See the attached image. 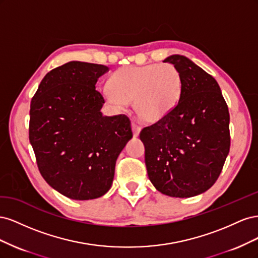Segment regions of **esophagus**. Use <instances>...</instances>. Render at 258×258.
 Wrapping results in <instances>:
<instances>
[{
  "mask_svg": "<svg viewBox=\"0 0 258 258\" xmlns=\"http://www.w3.org/2000/svg\"><path fill=\"white\" fill-rule=\"evenodd\" d=\"M131 126H132V131H134V136L138 137L140 131H141V126H140V124L136 120H132Z\"/></svg>",
  "mask_w": 258,
  "mask_h": 258,
  "instance_id": "obj_1",
  "label": "esophagus"
}]
</instances>
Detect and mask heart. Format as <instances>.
<instances>
[{
  "label": "heart",
  "mask_w": 258,
  "mask_h": 258,
  "mask_svg": "<svg viewBox=\"0 0 258 258\" xmlns=\"http://www.w3.org/2000/svg\"><path fill=\"white\" fill-rule=\"evenodd\" d=\"M106 99L113 104L134 102L140 118L157 121L167 116L182 95L183 79L171 63L123 67L115 71L110 81Z\"/></svg>",
  "instance_id": "1"
}]
</instances>
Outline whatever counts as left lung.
Wrapping results in <instances>:
<instances>
[{
	"label": "left lung",
	"instance_id": "8db88e82",
	"mask_svg": "<svg viewBox=\"0 0 258 258\" xmlns=\"http://www.w3.org/2000/svg\"><path fill=\"white\" fill-rule=\"evenodd\" d=\"M165 62L181 72L182 95L167 116L141 130L140 139L156 189L188 198L208 190L222 172L230 148L229 112L213 76L184 56Z\"/></svg>",
	"mask_w": 258,
	"mask_h": 258
}]
</instances>
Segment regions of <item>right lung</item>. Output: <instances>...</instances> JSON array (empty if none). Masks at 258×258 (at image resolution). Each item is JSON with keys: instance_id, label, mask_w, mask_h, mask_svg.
<instances>
[{"instance_id": "obj_1", "label": "right lung", "mask_w": 258, "mask_h": 258, "mask_svg": "<svg viewBox=\"0 0 258 258\" xmlns=\"http://www.w3.org/2000/svg\"><path fill=\"white\" fill-rule=\"evenodd\" d=\"M107 71L102 64L68 62L45 75L31 101L29 140L37 168L68 198L107 192L117 157L132 138L128 116L100 112L104 98L96 84Z\"/></svg>"}]
</instances>
